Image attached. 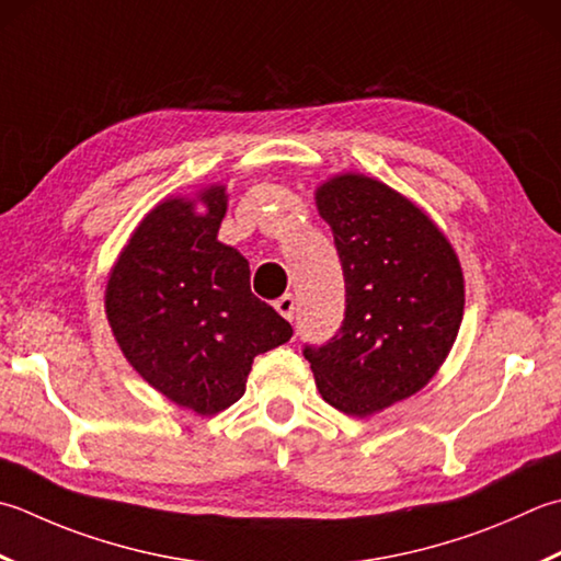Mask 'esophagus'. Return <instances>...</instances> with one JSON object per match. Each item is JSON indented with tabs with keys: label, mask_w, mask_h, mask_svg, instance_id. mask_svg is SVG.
Masks as SVG:
<instances>
[{
	"label": "esophagus",
	"mask_w": 561,
	"mask_h": 561,
	"mask_svg": "<svg viewBox=\"0 0 561 561\" xmlns=\"http://www.w3.org/2000/svg\"><path fill=\"white\" fill-rule=\"evenodd\" d=\"M274 306H277V311H279L284 318H287V321H294V316H296V299H294L291 294H284L282 299H277V304H274Z\"/></svg>",
	"instance_id": "1"
}]
</instances>
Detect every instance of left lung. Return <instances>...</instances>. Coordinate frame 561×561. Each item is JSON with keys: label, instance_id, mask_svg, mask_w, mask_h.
I'll return each instance as SVG.
<instances>
[{"label": "left lung", "instance_id": "8db88e82", "mask_svg": "<svg viewBox=\"0 0 561 561\" xmlns=\"http://www.w3.org/2000/svg\"><path fill=\"white\" fill-rule=\"evenodd\" d=\"M316 204L343 267L345 318L304 357L328 403L369 415L413 397L443 365L462 323V270L431 218L387 184L343 174Z\"/></svg>", "mask_w": 561, "mask_h": 561}]
</instances>
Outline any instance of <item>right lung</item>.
I'll return each instance as SVG.
<instances>
[{
  "label": "right lung",
  "mask_w": 561,
  "mask_h": 561,
  "mask_svg": "<svg viewBox=\"0 0 561 561\" xmlns=\"http://www.w3.org/2000/svg\"><path fill=\"white\" fill-rule=\"evenodd\" d=\"M204 214L170 199L142 218L106 287V316L138 375L202 415L245 393L252 359L294 335L250 291L248 260L218 243L226 192H204Z\"/></svg>",
  "instance_id": "obj_1"
}]
</instances>
